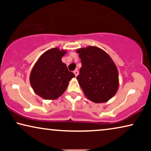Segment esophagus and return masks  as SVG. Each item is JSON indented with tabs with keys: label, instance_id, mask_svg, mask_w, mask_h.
Returning a JSON list of instances; mask_svg holds the SVG:
<instances>
[{
	"label": "esophagus",
	"instance_id": "esophagus-1",
	"mask_svg": "<svg viewBox=\"0 0 151 151\" xmlns=\"http://www.w3.org/2000/svg\"><path fill=\"white\" fill-rule=\"evenodd\" d=\"M73 73H74V74H75L76 76H78V74H79V72H78V70H75V71H73Z\"/></svg>",
	"mask_w": 151,
	"mask_h": 151
}]
</instances>
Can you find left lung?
<instances>
[{
    "label": "left lung",
    "mask_w": 151,
    "mask_h": 151,
    "mask_svg": "<svg viewBox=\"0 0 151 151\" xmlns=\"http://www.w3.org/2000/svg\"><path fill=\"white\" fill-rule=\"evenodd\" d=\"M76 52L82 63L77 80L85 96L95 103L109 101L119 88L118 71L114 62L97 47L78 49Z\"/></svg>",
    "instance_id": "left-lung-1"
}]
</instances>
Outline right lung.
<instances>
[{
	"label": "right lung",
	"mask_w": 151,
	"mask_h": 151,
	"mask_svg": "<svg viewBox=\"0 0 151 151\" xmlns=\"http://www.w3.org/2000/svg\"><path fill=\"white\" fill-rule=\"evenodd\" d=\"M67 51L58 47L49 49L40 55L32 68L30 84L38 96L45 100H55L67 89L69 82L75 77L62 62Z\"/></svg>",
	"instance_id": "right-lung-1"
}]
</instances>
